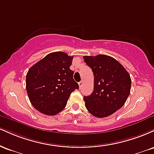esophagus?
Listing matches in <instances>:
<instances>
[{
	"mask_svg": "<svg viewBox=\"0 0 154 154\" xmlns=\"http://www.w3.org/2000/svg\"><path fill=\"white\" fill-rule=\"evenodd\" d=\"M78 85H79V88H82V85H83V82H82V81H80V82H78Z\"/></svg>",
	"mask_w": 154,
	"mask_h": 154,
	"instance_id": "obj_1",
	"label": "esophagus"
}]
</instances>
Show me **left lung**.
I'll list each match as a JSON object with an SVG mask.
<instances>
[{"mask_svg": "<svg viewBox=\"0 0 154 154\" xmlns=\"http://www.w3.org/2000/svg\"><path fill=\"white\" fill-rule=\"evenodd\" d=\"M85 62L94 75V91L84 96L85 107L98 118L110 116L126 102L131 88V79L122 65L106 55L85 56Z\"/></svg>", "mask_w": 154, "mask_h": 154, "instance_id": "8db88e82", "label": "left lung"}]
</instances>
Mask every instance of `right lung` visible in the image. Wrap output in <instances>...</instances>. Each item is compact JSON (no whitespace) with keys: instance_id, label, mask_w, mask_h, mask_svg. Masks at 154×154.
<instances>
[{"instance_id":"1","label":"right lung","mask_w":154,"mask_h":154,"mask_svg":"<svg viewBox=\"0 0 154 154\" xmlns=\"http://www.w3.org/2000/svg\"><path fill=\"white\" fill-rule=\"evenodd\" d=\"M73 56L54 52L30 67L26 88L32 105L44 114L54 116L66 106L70 94L79 85L69 69Z\"/></svg>"}]
</instances>
